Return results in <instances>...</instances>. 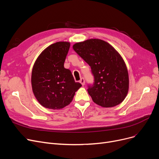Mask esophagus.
<instances>
[{"label": "esophagus", "instance_id": "obj_1", "mask_svg": "<svg viewBox=\"0 0 159 159\" xmlns=\"http://www.w3.org/2000/svg\"><path fill=\"white\" fill-rule=\"evenodd\" d=\"M80 82L81 83L82 86H84L85 84V80H84V79L83 78V77H82L80 79Z\"/></svg>", "mask_w": 159, "mask_h": 159}]
</instances>
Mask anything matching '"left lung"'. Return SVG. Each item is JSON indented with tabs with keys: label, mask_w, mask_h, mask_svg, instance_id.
<instances>
[{
	"label": "left lung",
	"mask_w": 159,
	"mask_h": 159,
	"mask_svg": "<svg viewBox=\"0 0 159 159\" xmlns=\"http://www.w3.org/2000/svg\"><path fill=\"white\" fill-rule=\"evenodd\" d=\"M73 48L91 67L94 82L88 91L93 101L104 107L120 104L128 92L129 77L120 54L109 43L96 39L77 43Z\"/></svg>",
	"instance_id": "1"
}]
</instances>
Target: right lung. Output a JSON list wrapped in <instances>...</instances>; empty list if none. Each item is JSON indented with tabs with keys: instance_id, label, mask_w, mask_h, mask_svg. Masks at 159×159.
Instances as JSON below:
<instances>
[{
	"instance_id": "1",
	"label": "right lung",
	"mask_w": 159,
	"mask_h": 159,
	"mask_svg": "<svg viewBox=\"0 0 159 159\" xmlns=\"http://www.w3.org/2000/svg\"><path fill=\"white\" fill-rule=\"evenodd\" d=\"M70 47L68 42H58L46 48L36 60L31 73L33 92L44 107L59 110L70 104L82 86L75 82L64 64Z\"/></svg>"
}]
</instances>
